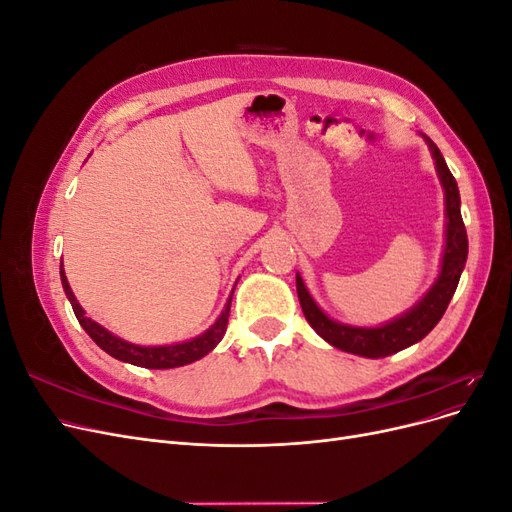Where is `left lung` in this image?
<instances>
[{
    "instance_id": "left-lung-1",
    "label": "left lung",
    "mask_w": 512,
    "mask_h": 512,
    "mask_svg": "<svg viewBox=\"0 0 512 512\" xmlns=\"http://www.w3.org/2000/svg\"><path fill=\"white\" fill-rule=\"evenodd\" d=\"M423 138L431 149L433 162H436L446 205V245L442 254L440 275L427 290L425 297L412 309H408L406 314H401L386 324H380V327H350V324L337 322L322 312L312 299V294L305 288L301 275L297 273V294L307 322L312 324V329L324 339V342H329L331 346L344 352L367 356V359H382V356L395 354L416 342H421L444 316L446 307L451 303L457 290L461 271L466 267L468 235L461 220V198L457 181L451 175V170H448L436 143H431L427 136Z\"/></svg>"
}]
</instances>
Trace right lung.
I'll use <instances>...</instances> for the list:
<instances>
[{"label": "right lung", "instance_id": "obj_1", "mask_svg": "<svg viewBox=\"0 0 512 512\" xmlns=\"http://www.w3.org/2000/svg\"><path fill=\"white\" fill-rule=\"evenodd\" d=\"M59 275H61V286H64L66 297L72 303L74 316L81 322V327L106 354L115 356V359H119L123 363H132L136 367H147V369L183 367V365L194 363L198 359H203L205 354H209L215 346L222 342V337L228 327L230 301H232V292L235 290L230 292V297L222 309V314L218 316V320H215L211 327L205 333H200L198 337L188 339V342H181V344H170V346H136V344L126 342V339L113 335L111 331H106L102 324L85 316V309L79 305V301H76L74 292L68 284V277L64 273V262H61V267H59Z\"/></svg>", "mask_w": 512, "mask_h": 512}]
</instances>
